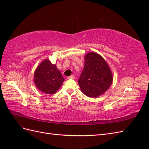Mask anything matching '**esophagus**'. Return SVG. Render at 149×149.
Returning a JSON list of instances; mask_svg holds the SVG:
<instances>
[{"instance_id":"1","label":"esophagus","mask_w":149,"mask_h":149,"mask_svg":"<svg viewBox=\"0 0 149 149\" xmlns=\"http://www.w3.org/2000/svg\"><path fill=\"white\" fill-rule=\"evenodd\" d=\"M74 75H71L70 76H68V77L67 78L68 79H74Z\"/></svg>"}]
</instances>
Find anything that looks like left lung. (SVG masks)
Listing matches in <instances>:
<instances>
[{
    "label": "left lung",
    "instance_id": "8db88e82",
    "mask_svg": "<svg viewBox=\"0 0 149 149\" xmlns=\"http://www.w3.org/2000/svg\"><path fill=\"white\" fill-rule=\"evenodd\" d=\"M84 69L78 80L81 91L89 97H97L109 89L113 81V74L103 57L96 52L84 56Z\"/></svg>",
    "mask_w": 149,
    "mask_h": 149
}]
</instances>
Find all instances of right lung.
Masks as SVG:
<instances>
[{"label": "right lung", "instance_id": "add662e5", "mask_svg": "<svg viewBox=\"0 0 149 149\" xmlns=\"http://www.w3.org/2000/svg\"><path fill=\"white\" fill-rule=\"evenodd\" d=\"M64 81L56 65L52 64L48 59L42 61L34 72L33 81L36 87L45 94L56 93Z\"/></svg>", "mask_w": 149, "mask_h": 149}]
</instances>
